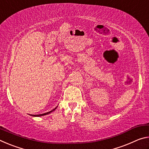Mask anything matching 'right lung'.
Segmentation results:
<instances>
[{
  "label": "right lung",
  "mask_w": 149,
  "mask_h": 149,
  "mask_svg": "<svg viewBox=\"0 0 149 149\" xmlns=\"http://www.w3.org/2000/svg\"><path fill=\"white\" fill-rule=\"evenodd\" d=\"M57 107H58V106H57V107H56V108H54L53 110H52L51 111H50V112H47V113H44V114H37V115H33V114H31V115H30V116H33V117H40V116H42L47 115V114H50V113H51L52 112H53V111H54L56 109Z\"/></svg>",
  "instance_id": "right-lung-1"
}]
</instances>
